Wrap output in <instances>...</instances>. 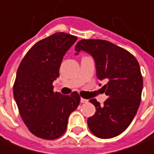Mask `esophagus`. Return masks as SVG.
<instances>
[{
  "label": "esophagus",
  "mask_w": 154,
  "mask_h": 154,
  "mask_svg": "<svg viewBox=\"0 0 154 154\" xmlns=\"http://www.w3.org/2000/svg\"><path fill=\"white\" fill-rule=\"evenodd\" d=\"M80 102H81V103H87V102H88V100H85V99L81 98V99H80Z\"/></svg>",
  "instance_id": "1"
}]
</instances>
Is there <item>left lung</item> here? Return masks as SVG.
I'll return each mask as SVG.
<instances>
[{
    "label": "left lung",
    "mask_w": 154,
    "mask_h": 154,
    "mask_svg": "<svg viewBox=\"0 0 154 154\" xmlns=\"http://www.w3.org/2000/svg\"><path fill=\"white\" fill-rule=\"evenodd\" d=\"M75 51H85L96 64V76L107 84L101 88L109 97L103 104L89 100L96 109L87 120L89 130L100 138L122 134L134 119L140 104L143 76L137 59L125 49L104 40H81Z\"/></svg>",
    "instance_id": "left-lung-1"
}]
</instances>
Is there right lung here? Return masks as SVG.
I'll return each mask as SVG.
<instances>
[{"instance_id": "right-lung-1", "label": "right lung", "mask_w": 154, "mask_h": 154, "mask_svg": "<svg viewBox=\"0 0 154 154\" xmlns=\"http://www.w3.org/2000/svg\"><path fill=\"white\" fill-rule=\"evenodd\" d=\"M77 36L57 32L38 41L20 64L13 94L20 115L31 134L47 140L61 137L69 114L80 102L79 94L54 92L53 81L60 76L64 55Z\"/></svg>"}]
</instances>
